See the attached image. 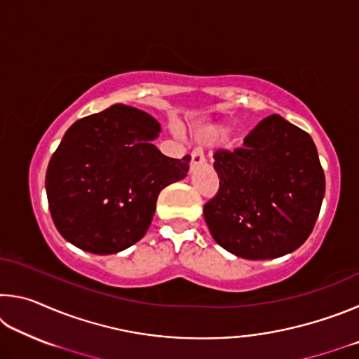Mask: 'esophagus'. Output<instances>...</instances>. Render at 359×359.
<instances>
[{
	"label": "esophagus",
	"instance_id": "esophagus-1",
	"mask_svg": "<svg viewBox=\"0 0 359 359\" xmlns=\"http://www.w3.org/2000/svg\"><path fill=\"white\" fill-rule=\"evenodd\" d=\"M204 163H205V160H204L203 151L201 150H193L191 151V161H190V169H191V171H193L194 168L204 165Z\"/></svg>",
	"mask_w": 359,
	"mask_h": 359
}]
</instances>
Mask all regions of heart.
Instances as JSON below:
<instances>
[{
	"mask_svg": "<svg viewBox=\"0 0 359 359\" xmlns=\"http://www.w3.org/2000/svg\"><path fill=\"white\" fill-rule=\"evenodd\" d=\"M229 123L228 121H214V123H208V125H201L198 126L196 131H194V136L199 142L204 144H212L222 139L224 136V133L228 131ZM234 141H241V136H238Z\"/></svg>",
	"mask_w": 359,
	"mask_h": 359,
	"instance_id": "obj_1",
	"label": "heart"
}]
</instances>
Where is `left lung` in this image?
Instances as JSON below:
<instances>
[{
  "label": "left lung",
  "mask_w": 359,
  "mask_h": 359,
  "mask_svg": "<svg viewBox=\"0 0 359 359\" xmlns=\"http://www.w3.org/2000/svg\"><path fill=\"white\" fill-rule=\"evenodd\" d=\"M217 196L204 205L212 238L245 259H274L311 236L325 196L317 147L280 115L259 121L244 145L218 150Z\"/></svg>",
  "instance_id": "obj_1"
}]
</instances>
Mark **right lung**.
Instances as JSON below:
<instances>
[{"label": "right lung", "mask_w": 359, "mask_h": 359, "mask_svg": "<svg viewBox=\"0 0 359 359\" xmlns=\"http://www.w3.org/2000/svg\"><path fill=\"white\" fill-rule=\"evenodd\" d=\"M161 125L141 109L114 104L65 133L46 174L58 233L83 252L112 255L144 238L163 188L187 177L190 155L154 145Z\"/></svg>", "instance_id": "obj_1"}]
</instances>
